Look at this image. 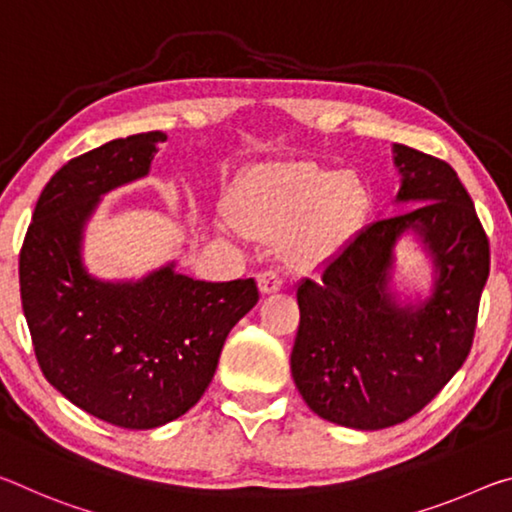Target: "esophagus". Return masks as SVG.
Wrapping results in <instances>:
<instances>
[{"instance_id": "1", "label": "esophagus", "mask_w": 512, "mask_h": 512, "mask_svg": "<svg viewBox=\"0 0 512 512\" xmlns=\"http://www.w3.org/2000/svg\"><path fill=\"white\" fill-rule=\"evenodd\" d=\"M256 281H258V290H261V295H272V292H279L283 286L281 276L272 270L258 274Z\"/></svg>"}]
</instances>
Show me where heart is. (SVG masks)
I'll return each instance as SVG.
<instances>
[{"label": "heart", "instance_id": "1", "mask_svg": "<svg viewBox=\"0 0 512 512\" xmlns=\"http://www.w3.org/2000/svg\"><path fill=\"white\" fill-rule=\"evenodd\" d=\"M370 190L356 174L281 163L247 174L231 195V220L256 238L281 240L295 265L329 263L363 229Z\"/></svg>", "mask_w": 512, "mask_h": 512}]
</instances>
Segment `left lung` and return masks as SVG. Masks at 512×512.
<instances>
[{"label":"left lung","instance_id":"left-lung-1","mask_svg":"<svg viewBox=\"0 0 512 512\" xmlns=\"http://www.w3.org/2000/svg\"><path fill=\"white\" fill-rule=\"evenodd\" d=\"M395 204H420L358 233L297 286L292 379L322 420L356 431L406 422L445 388L472 347L490 247L449 163L392 145ZM413 235L432 263L426 298L400 299L396 249Z\"/></svg>","mask_w":512,"mask_h":512}]
</instances>
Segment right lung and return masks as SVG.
Returning <instances> with one entry per match:
<instances>
[{
    "label": "right lung",
    "instance_id": "obj_1",
    "mask_svg": "<svg viewBox=\"0 0 512 512\" xmlns=\"http://www.w3.org/2000/svg\"><path fill=\"white\" fill-rule=\"evenodd\" d=\"M163 131L117 138L58 170L20 251V295L45 379L88 415L156 429L197 404L224 340L258 301L254 279L195 281L170 261L140 279L106 281L83 263L99 201L145 179Z\"/></svg>",
    "mask_w": 512,
    "mask_h": 512
}]
</instances>
